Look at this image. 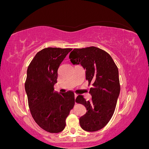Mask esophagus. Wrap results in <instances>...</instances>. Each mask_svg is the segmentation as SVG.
Returning a JSON list of instances; mask_svg holds the SVG:
<instances>
[{
	"instance_id": "obj_1",
	"label": "esophagus",
	"mask_w": 149,
	"mask_h": 149,
	"mask_svg": "<svg viewBox=\"0 0 149 149\" xmlns=\"http://www.w3.org/2000/svg\"><path fill=\"white\" fill-rule=\"evenodd\" d=\"M77 96H78V94H74V97H75V99H76V97H77Z\"/></svg>"
}]
</instances>
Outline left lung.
<instances>
[{
    "instance_id": "left-lung-1",
    "label": "left lung",
    "mask_w": 149,
    "mask_h": 149,
    "mask_svg": "<svg viewBox=\"0 0 149 149\" xmlns=\"http://www.w3.org/2000/svg\"><path fill=\"white\" fill-rule=\"evenodd\" d=\"M69 58L72 63H80L86 69V79L93 86L91 101L83 95L76 99L87 110L79 124L86 131H97L109 123L116 109L120 90L118 66L109 53L95 47L75 48Z\"/></svg>"
}]
</instances>
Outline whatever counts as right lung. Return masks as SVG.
I'll list each match as a JSON object with an SVG mask.
<instances>
[{
  "label": "right lung",
  "instance_id": "add662e5",
  "mask_svg": "<svg viewBox=\"0 0 149 149\" xmlns=\"http://www.w3.org/2000/svg\"><path fill=\"white\" fill-rule=\"evenodd\" d=\"M72 48H45L38 52L27 69L25 89L29 109L35 123L50 133H58L66 126V119L74 105V94L54 90L58 70Z\"/></svg>",
  "mask_w": 149,
  "mask_h": 149
}]
</instances>
